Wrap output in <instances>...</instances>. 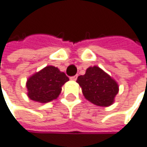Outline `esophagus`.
Masks as SVG:
<instances>
[{"label": "esophagus", "instance_id": "34e87169", "mask_svg": "<svg viewBox=\"0 0 147 147\" xmlns=\"http://www.w3.org/2000/svg\"><path fill=\"white\" fill-rule=\"evenodd\" d=\"M70 79H71V81H76V80L77 79V76H71V77H70Z\"/></svg>", "mask_w": 147, "mask_h": 147}]
</instances>
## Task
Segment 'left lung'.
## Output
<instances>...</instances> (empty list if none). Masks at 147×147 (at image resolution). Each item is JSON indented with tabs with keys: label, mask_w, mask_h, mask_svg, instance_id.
I'll list each match as a JSON object with an SVG mask.
<instances>
[{
	"label": "left lung",
	"mask_w": 147,
	"mask_h": 147,
	"mask_svg": "<svg viewBox=\"0 0 147 147\" xmlns=\"http://www.w3.org/2000/svg\"><path fill=\"white\" fill-rule=\"evenodd\" d=\"M76 82L82 87L85 98L99 107L113 104L119 91L117 82L98 66H90L86 74L78 76Z\"/></svg>",
	"instance_id": "8db88e82"
}]
</instances>
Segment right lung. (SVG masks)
<instances>
[{
    "label": "right lung",
    "mask_w": 147,
    "mask_h": 147,
    "mask_svg": "<svg viewBox=\"0 0 147 147\" xmlns=\"http://www.w3.org/2000/svg\"><path fill=\"white\" fill-rule=\"evenodd\" d=\"M69 78L57 67L48 65L30 76L26 82L27 96L30 100L47 103L56 99Z\"/></svg>",
    "instance_id": "right-lung-1"
}]
</instances>
